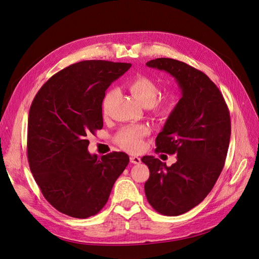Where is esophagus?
Here are the masks:
<instances>
[{
    "label": "esophagus",
    "mask_w": 259,
    "mask_h": 259,
    "mask_svg": "<svg viewBox=\"0 0 259 259\" xmlns=\"http://www.w3.org/2000/svg\"><path fill=\"white\" fill-rule=\"evenodd\" d=\"M130 162L132 163V164H140L141 163V159L139 156H136V155H131L130 156Z\"/></svg>",
    "instance_id": "34e87169"
}]
</instances>
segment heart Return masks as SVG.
<instances>
[{"mask_svg":"<svg viewBox=\"0 0 259 259\" xmlns=\"http://www.w3.org/2000/svg\"><path fill=\"white\" fill-rule=\"evenodd\" d=\"M130 92L136 97L138 102L145 106L150 107L153 113L159 116H167L174 109V98L169 95L156 99L159 94V88L149 77L138 75L133 77L128 83ZM116 95L115 89H109L102 99V109L107 113L111 103ZM148 128L144 125L127 126L122 128L115 138L116 143L127 151L138 152L143 148V138L148 134Z\"/></svg>","mask_w":259,"mask_h":259,"instance_id":"heart-1","label":"heart"}]
</instances>
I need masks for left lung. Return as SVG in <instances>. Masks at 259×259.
I'll return each mask as SVG.
<instances>
[{
	"label": "left lung",
	"instance_id": "obj_1",
	"mask_svg": "<svg viewBox=\"0 0 259 259\" xmlns=\"http://www.w3.org/2000/svg\"><path fill=\"white\" fill-rule=\"evenodd\" d=\"M146 65L170 74L181 98L155 139L156 152L177 154L168 167L151 155L142 157L150 176L145 183L149 204L165 216H179L209 194L226 162L231 118L224 98L209 78L195 67L170 58Z\"/></svg>",
	"mask_w": 259,
	"mask_h": 259
}]
</instances>
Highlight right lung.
Listing matches in <instances>:
<instances>
[{"mask_svg": "<svg viewBox=\"0 0 259 259\" xmlns=\"http://www.w3.org/2000/svg\"><path fill=\"white\" fill-rule=\"evenodd\" d=\"M130 63L85 60L65 67L44 83L28 114L27 157L41 193L62 213L85 219L109 199L129 156L88 151L87 137L104 126L102 99Z\"/></svg>", "mask_w": 259, "mask_h": 259, "instance_id": "1", "label": "right lung"}]
</instances>
